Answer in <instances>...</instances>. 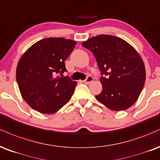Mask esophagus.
Returning <instances> with one entry per match:
<instances>
[{"label":"esophagus","mask_w":160,"mask_h":160,"mask_svg":"<svg viewBox=\"0 0 160 160\" xmlns=\"http://www.w3.org/2000/svg\"><path fill=\"white\" fill-rule=\"evenodd\" d=\"M93 77L91 76H88L87 77V78H86V79L84 81V83H86V84H91V82H93Z\"/></svg>","instance_id":"esophagus-1"}]
</instances>
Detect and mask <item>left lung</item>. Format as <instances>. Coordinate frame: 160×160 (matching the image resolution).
<instances>
[{"instance_id":"left-lung-1","label":"left lung","mask_w":160,"mask_h":160,"mask_svg":"<svg viewBox=\"0 0 160 160\" xmlns=\"http://www.w3.org/2000/svg\"><path fill=\"white\" fill-rule=\"evenodd\" d=\"M93 53L102 75V91L96 96L111 110L123 111L139 97L145 82L144 62L139 54L124 39L112 35H99L82 42Z\"/></svg>"}]
</instances>
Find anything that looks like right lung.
Returning <instances> with one entry per match:
<instances>
[{"instance_id": "obj_1", "label": "right lung", "mask_w": 160, "mask_h": 160, "mask_svg": "<svg viewBox=\"0 0 160 160\" xmlns=\"http://www.w3.org/2000/svg\"><path fill=\"white\" fill-rule=\"evenodd\" d=\"M76 43L61 37L43 39L20 58L16 81L22 97L32 108L40 113L54 114L71 99L77 82L61 76L67 71L64 61Z\"/></svg>"}]
</instances>
